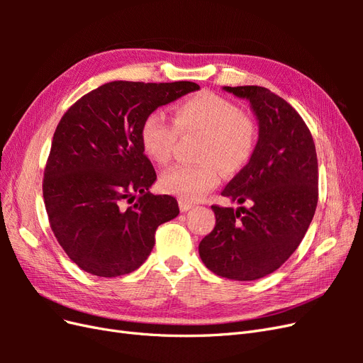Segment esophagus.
Returning <instances> with one entry per match:
<instances>
[{
  "instance_id": "esophagus-1",
  "label": "esophagus",
  "mask_w": 363,
  "mask_h": 363,
  "mask_svg": "<svg viewBox=\"0 0 363 363\" xmlns=\"http://www.w3.org/2000/svg\"><path fill=\"white\" fill-rule=\"evenodd\" d=\"M179 207H180V211H182V212H188L189 208H192L194 206H192V203H189V201L180 200V201H179Z\"/></svg>"
}]
</instances>
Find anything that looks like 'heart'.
<instances>
[{"label": "heart", "mask_w": 363, "mask_h": 363, "mask_svg": "<svg viewBox=\"0 0 363 363\" xmlns=\"http://www.w3.org/2000/svg\"><path fill=\"white\" fill-rule=\"evenodd\" d=\"M180 135L201 133L199 164H175L160 175V188L196 201L215 189L227 172L245 168L256 152L257 128L233 101L213 92L186 98L174 107V124L160 111L150 112L140 124L139 139L145 156L157 164L167 163Z\"/></svg>", "instance_id": "heart-1"}]
</instances>
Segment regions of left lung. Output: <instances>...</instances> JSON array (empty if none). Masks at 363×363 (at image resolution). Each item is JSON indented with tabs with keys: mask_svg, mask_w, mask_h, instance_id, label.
<instances>
[{
	"mask_svg": "<svg viewBox=\"0 0 363 363\" xmlns=\"http://www.w3.org/2000/svg\"><path fill=\"white\" fill-rule=\"evenodd\" d=\"M247 98L259 121L256 152L221 195L251 207L212 206L216 224L199 245L204 265L230 280L279 269L303 240L318 204V159L311 130L281 96L262 86H224Z\"/></svg>",
	"mask_w": 363,
	"mask_h": 363,
	"instance_id": "left-lung-1",
	"label": "left lung"
}]
</instances>
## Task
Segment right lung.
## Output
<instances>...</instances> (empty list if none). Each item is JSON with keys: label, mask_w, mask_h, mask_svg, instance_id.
<instances>
[{"label": "right lung", "mask_w": 363, "mask_h": 363, "mask_svg": "<svg viewBox=\"0 0 363 363\" xmlns=\"http://www.w3.org/2000/svg\"><path fill=\"white\" fill-rule=\"evenodd\" d=\"M199 89L192 82H111L62 116L43 172V201L57 242L83 271L133 272L155 247L157 227L179 215L174 196L150 192L157 175L139 130L150 112Z\"/></svg>", "instance_id": "add662e5"}]
</instances>
